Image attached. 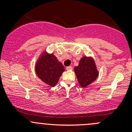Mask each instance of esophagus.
<instances>
[{
  "mask_svg": "<svg viewBox=\"0 0 132 132\" xmlns=\"http://www.w3.org/2000/svg\"><path fill=\"white\" fill-rule=\"evenodd\" d=\"M71 69H72V67H71V66H68V67L66 68V69H67L68 71H69V70H71Z\"/></svg>",
  "mask_w": 132,
  "mask_h": 132,
  "instance_id": "1",
  "label": "esophagus"
}]
</instances>
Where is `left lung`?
<instances>
[{
  "label": "left lung",
  "mask_w": 132,
  "mask_h": 132,
  "mask_svg": "<svg viewBox=\"0 0 132 132\" xmlns=\"http://www.w3.org/2000/svg\"><path fill=\"white\" fill-rule=\"evenodd\" d=\"M74 70L79 84L82 87L95 81L99 73L93 57L86 56L81 57L78 66L75 67Z\"/></svg>",
  "instance_id": "1"
}]
</instances>
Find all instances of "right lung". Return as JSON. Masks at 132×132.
<instances>
[{"label": "right lung", "mask_w": 132, "mask_h": 132, "mask_svg": "<svg viewBox=\"0 0 132 132\" xmlns=\"http://www.w3.org/2000/svg\"><path fill=\"white\" fill-rule=\"evenodd\" d=\"M36 75L42 81L51 87L56 85L65 69L53 53L46 50L41 53L35 66Z\"/></svg>", "instance_id": "add662e5"}]
</instances>
